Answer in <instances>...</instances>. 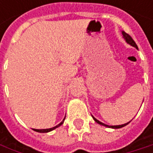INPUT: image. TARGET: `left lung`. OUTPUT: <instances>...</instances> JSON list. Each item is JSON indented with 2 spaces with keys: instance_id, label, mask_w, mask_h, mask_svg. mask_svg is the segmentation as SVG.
<instances>
[{
  "instance_id": "8db88e82",
  "label": "left lung",
  "mask_w": 153,
  "mask_h": 153,
  "mask_svg": "<svg viewBox=\"0 0 153 153\" xmlns=\"http://www.w3.org/2000/svg\"><path fill=\"white\" fill-rule=\"evenodd\" d=\"M122 35H123V38L125 39V41L127 42V43H128V44H130L131 46L135 47L136 48H137V45L136 44V42H134V40L131 38V36L129 35V34H128L127 33H125L124 31H122ZM93 117V116H92ZM93 119H94V120L97 122V123H98V124H100V125H102V126H105V127H107V128H122V127H125L126 125H128L129 122H128V123H125V124H122V125H117V126H109V125H106V124H105V123H103V122H101V121H99L98 120H97L96 118H94L93 117Z\"/></svg>"
}]
</instances>
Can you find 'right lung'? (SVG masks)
Instances as JSON below:
<instances>
[{
    "mask_svg": "<svg viewBox=\"0 0 153 153\" xmlns=\"http://www.w3.org/2000/svg\"><path fill=\"white\" fill-rule=\"evenodd\" d=\"M65 117L64 118V120H63V121L62 122H60L58 125H56V127H53V128H46V129H34V128H33L34 131H36V132H40V133H48V132H49V131H52V130H54L55 128H58V127H60L63 123H64V121H65Z\"/></svg>",
    "mask_w": 153,
    "mask_h": 153,
    "instance_id": "right-lung-1",
    "label": "right lung"
}]
</instances>
